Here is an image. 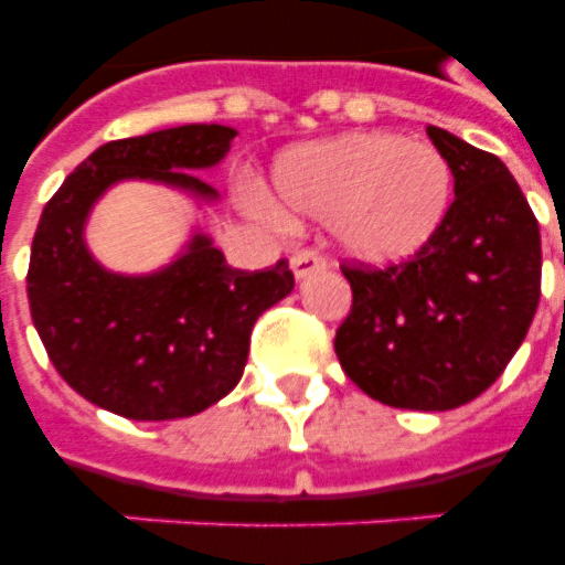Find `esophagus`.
<instances>
[{"mask_svg": "<svg viewBox=\"0 0 565 565\" xmlns=\"http://www.w3.org/2000/svg\"><path fill=\"white\" fill-rule=\"evenodd\" d=\"M290 269H292V275H296V281H305L308 275L326 273L328 264L317 255V252H299V255H292Z\"/></svg>", "mask_w": 565, "mask_h": 565, "instance_id": "obj_1", "label": "esophagus"}]
</instances>
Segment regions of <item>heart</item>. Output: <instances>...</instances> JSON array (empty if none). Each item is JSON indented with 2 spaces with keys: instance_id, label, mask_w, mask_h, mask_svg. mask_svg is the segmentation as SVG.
<instances>
[{
  "instance_id": "heart-1",
  "label": "heart",
  "mask_w": 565,
  "mask_h": 565,
  "mask_svg": "<svg viewBox=\"0 0 565 565\" xmlns=\"http://www.w3.org/2000/svg\"><path fill=\"white\" fill-rule=\"evenodd\" d=\"M273 188L287 211L331 220L345 255L398 264L428 246L446 220L451 167L434 146L363 131L284 152Z\"/></svg>"
}]
</instances>
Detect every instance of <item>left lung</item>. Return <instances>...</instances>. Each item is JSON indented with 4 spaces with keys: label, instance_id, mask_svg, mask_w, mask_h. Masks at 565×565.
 <instances>
[{
    "label": "left lung",
    "instance_id": "8db88e82",
    "mask_svg": "<svg viewBox=\"0 0 565 565\" xmlns=\"http://www.w3.org/2000/svg\"><path fill=\"white\" fill-rule=\"evenodd\" d=\"M455 175V202L407 264L343 266L352 313L337 328L345 375L375 402L455 411L504 372L540 305V225L490 152L428 126Z\"/></svg>",
    "mask_w": 565,
    "mask_h": 565
}]
</instances>
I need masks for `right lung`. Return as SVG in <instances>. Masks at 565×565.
I'll use <instances>...</instances> for the list:
<instances>
[{
    "mask_svg": "<svg viewBox=\"0 0 565 565\" xmlns=\"http://www.w3.org/2000/svg\"><path fill=\"white\" fill-rule=\"evenodd\" d=\"M234 137L228 126L193 122L114 140L43 207L31 243V319L57 375L102 411L137 422L207 411L246 370L257 317L292 292L287 260L264 273L234 269L202 228L154 273H114L87 246L93 207L122 181L179 190L199 207L220 202L195 172L222 163Z\"/></svg>",
    "mask_w": 565,
    "mask_h": 565,
    "instance_id": "obj_1",
    "label": "right lung"
}]
</instances>
